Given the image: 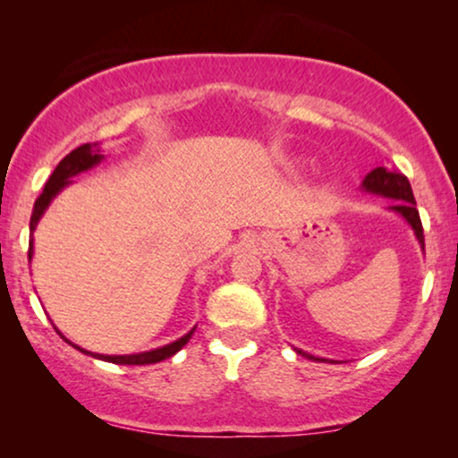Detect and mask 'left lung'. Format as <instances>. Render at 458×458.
<instances>
[{"label":"left lung","mask_w":458,"mask_h":458,"mask_svg":"<svg viewBox=\"0 0 458 458\" xmlns=\"http://www.w3.org/2000/svg\"><path fill=\"white\" fill-rule=\"evenodd\" d=\"M360 190L367 191V193H373V196L394 199L392 206H387V210L396 212V215H400L406 223H409V227L412 229V233H415V237H417L419 246H421V250H425L423 225H421V218H419L415 196H412L409 179H406L403 173L396 171V168H387V166L373 168V171L369 173L365 179H362ZM293 350H296L298 354L306 356V359H310V360L335 362V360H327V359H318V356H312V354L304 352V350H300V348H293Z\"/></svg>","instance_id":"obj_1"}]
</instances>
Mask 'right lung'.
<instances>
[{
	"label": "right lung",
	"mask_w": 458,
	"mask_h": 458,
	"mask_svg": "<svg viewBox=\"0 0 458 458\" xmlns=\"http://www.w3.org/2000/svg\"><path fill=\"white\" fill-rule=\"evenodd\" d=\"M106 156L102 154V146L99 143H83V146H79L77 149H72L71 154L64 156V158L60 160V165L54 168L52 177L43 187V193L39 198H37V202L33 206V215H30V240H29V262L33 260V231L37 229V223H39V218L43 216V212L47 210V206L52 204V199L58 196V193L64 190L66 185L72 183V177H77V174L89 171V168L98 166L99 162H102ZM54 329L58 331V335L64 340L66 344H71L72 348H77L79 352L83 354H89L93 359H99V360H106V362H114V365H154V362H160V360H166L171 359L173 354H177L181 348L185 346L187 342L191 340L193 327L191 331H187L183 337H179V340H174L171 344H166V346L162 348H154V350H148V352H137V354H98V352H89V350L77 346V344H72L71 340H66L64 335L60 334V329L55 327Z\"/></svg>",
	"instance_id": "add662e5"
}]
</instances>
